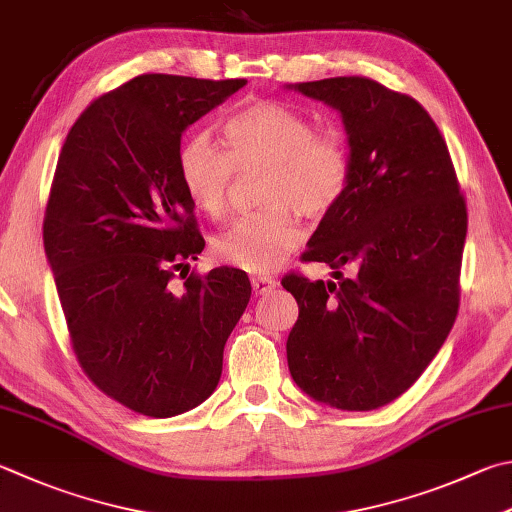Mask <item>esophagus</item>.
Masks as SVG:
<instances>
[{
  "instance_id": "esophagus-1",
  "label": "esophagus",
  "mask_w": 512,
  "mask_h": 512,
  "mask_svg": "<svg viewBox=\"0 0 512 512\" xmlns=\"http://www.w3.org/2000/svg\"><path fill=\"white\" fill-rule=\"evenodd\" d=\"M276 287V281L269 276H252V289L256 294H269Z\"/></svg>"
}]
</instances>
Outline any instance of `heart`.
<instances>
[{
  "label": "heart",
  "instance_id": "obj_1",
  "mask_svg": "<svg viewBox=\"0 0 512 512\" xmlns=\"http://www.w3.org/2000/svg\"><path fill=\"white\" fill-rule=\"evenodd\" d=\"M227 149L207 131H196L178 149L182 189L198 209L223 216L236 171L265 167L260 180L263 209L236 218L214 240V252L227 265L249 274H267L301 245L296 212L323 218L339 205L350 185L352 158L343 133L316 131V124L294 106L260 100L225 122Z\"/></svg>",
  "mask_w": 512,
  "mask_h": 512
}]
</instances>
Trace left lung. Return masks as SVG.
I'll return each instance as SVG.
<instances>
[{"label":"left lung","instance_id":"8db88e82","mask_svg":"<svg viewBox=\"0 0 512 512\" xmlns=\"http://www.w3.org/2000/svg\"><path fill=\"white\" fill-rule=\"evenodd\" d=\"M289 89L341 113L352 158L345 196L323 216L303 260L354 265V276L283 278L298 303L287 365L314 401L374 410L419 379L452 330L466 200L446 140L410 95L359 75Z\"/></svg>","mask_w":512,"mask_h":512}]
</instances>
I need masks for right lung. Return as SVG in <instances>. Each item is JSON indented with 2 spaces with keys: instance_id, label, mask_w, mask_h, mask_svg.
Masks as SVG:
<instances>
[{
  "instance_id": "right-lung-1",
  "label": "right lung",
  "mask_w": 512,
  "mask_h": 512,
  "mask_svg": "<svg viewBox=\"0 0 512 512\" xmlns=\"http://www.w3.org/2000/svg\"><path fill=\"white\" fill-rule=\"evenodd\" d=\"M247 80L147 73L100 95L66 136L44 252L73 352L106 397L165 419L200 406L252 296L245 272L178 269L205 249L178 176L182 133Z\"/></svg>"
}]
</instances>
